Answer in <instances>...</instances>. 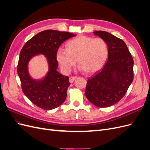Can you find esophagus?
Here are the masks:
<instances>
[{
	"label": "esophagus",
	"mask_w": 150,
	"mask_h": 150,
	"mask_svg": "<svg viewBox=\"0 0 150 150\" xmlns=\"http://www.w3.org/2000/svg\"><path fill=\"white\" fill-rule=\"evenodd\" d=\"M78 78V77L77 76H71V77H70L69 78V82L71 83H72L74 82V81Z\"/></svg>",
	"instance_id": "esophagus-1"
}]
</instances>
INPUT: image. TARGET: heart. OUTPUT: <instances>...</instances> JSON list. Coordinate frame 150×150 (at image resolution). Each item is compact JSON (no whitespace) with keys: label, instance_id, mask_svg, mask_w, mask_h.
<instances>
[{"label":"heart","instance_id":"obj_1","mask_svg":"<svg viewBox=\"0 0 150 150\" xmlns=\"http://www.w3.org/2000/svg\"><path fill=\"white\" fill-rule=\"evenodd\" d=\"M108 57V47L105 40L86 35H79L66 44V49H59L57 59L62 71L69 72L77 61L81 70L90 74L99 71Z\"/></svg>","mask_w":150,"mask_h":150}]
</instances>
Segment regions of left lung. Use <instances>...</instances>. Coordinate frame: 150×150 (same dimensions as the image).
Masks as SVG:
<instances>
[{
    "instance_id": "obj_1",
    "label": "left lung",
    "mask_w": 150,
    "mask_h": 150,
    "mask_svg": "<svg viewBox=\"0 0 150 150\" xmlns=\"http://www.w3.org/2000/svg\"><path fill=\"white\" fill-rule=\"evenodd\" d=\"M105 40L108 59L102 69L88 79L85 94L99 108L110 107L124 97L133 80V59L123 40L106 31L93 32Z\"/></svg>"
}]
</instances>
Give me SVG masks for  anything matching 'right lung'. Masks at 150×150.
Returning a JSON list of instances; mask_svg holds the SVG:
<instances>
[{
  "mask_svg": "<svg viewBox=\"0 0 150 150\" xmlns=\"http://www.w3.org/2000/svg\"><path fill=\"white\" fill-rule=\"evenodd\" d=\"M76 35L68 32L46 30L40 32L27 42L21 49L17 65L22 91L35 106L51 110L64 102L67 90L71 84L69 77L60 74L57 69V52L61 44ZM43 54L48 62L49 71L40 80L31 78L28 64L35 55Z\"/></svg>",
  "mask_w": 150,
  "mask_h": 150,
  "instance_id": "1",
  "label": "right lung"
}]
</instances>
